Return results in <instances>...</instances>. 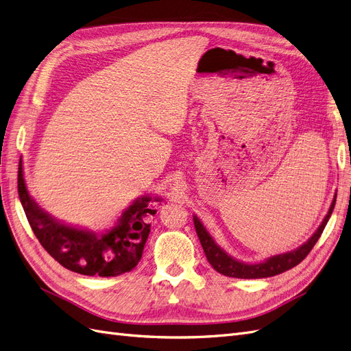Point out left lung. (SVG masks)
Masks as SVG:
<instances>
[{"label":"left lung","instance_id":"left-lung-1","mask_svg":"<svg viewBox=\"0 0 351 351\" xmlns=\"http://www.w3.org/2000/svg\"><path fill=\"white\" fill-rule=\"evenodd\" d=\"M334 206H335V197L332 200L331 206H329V210H328L326 217L324 218L322 224L317 227V230L313 232V236L307 241H304L300 247H297L291 252L275 254V256H271L267 261L259 262V263H246V262H241V261H237L232 256H230V254L224 249H221L215 243V240L212 239L208 230L204 227L202 221L196 215H193V221H195V228L197 232V237H199L202 247H204V252L206 254V259L212 265V268H214L217 272L226 275V277H232V278H246V280L268 278V277H274V275H278L281 272H285V271L294 268L295 265H299L307 256V254H309V252L313 249L316 241L319 240L322 231L326 226V222L332 214Z\"/></svg>","mask_w":351,"mask_h":351}]
</instances>
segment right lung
<instances>
[{"label": "right lung", "mask_w": 351, "mask_h": 351, "mask_svg": "<svg viewBox=\"0 0 351 351\" xmlns=\"http://www.w3.org/2000/svg\"><path fill=\"white\" fill-rule=\"evenodd\" d=\"M17 187L26 218L42 247L64 268L89 277H117L139 263L151 231L149 218L156 214L151 200H161L146 195L137 197L114 227L95 232L60 222L36 204L27 192L22 159Z\"/></svg>", "instance_id": "1"}]
</instances>
